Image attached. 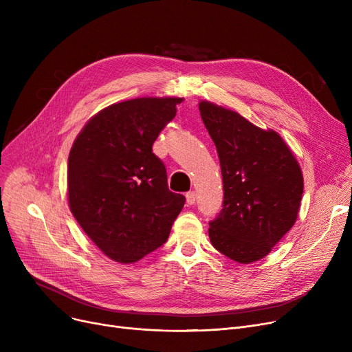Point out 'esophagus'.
Masks as SVG:
<instances>
[{"mask_svg":"<svg viewBox=\"0 0 352 352\" xmlns=\"http://www.w3.org/2000/svg\"><path fill=\"white\" fill-rule=\"evenodd\" d=\"M187 202H188V206H194L195 204V201H197V194H195V191H190V192H187Z\"/></svg>","mask_w":352,"mask_h":352,"instance_id":"esophagus-1","label":"esophagus"}]
</instances>
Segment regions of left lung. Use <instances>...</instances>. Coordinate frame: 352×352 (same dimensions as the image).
Returning a JSON list of instances; mask_svg holds the SVG:
<instances>
[{"mask_svg": "<svg viewBox=\"0 0 352 352\" xmlns=\"http://www.w3.org/2000/svg\"><path fill=\"white\" fill-rule=\"evenodd\" d=\"M199 113L224 184L223 210L210 221L211 244L236 263L261 260L297 219L304 188L300 165L272 129L208 101L199 102Z\"/></svg>", "mask_w": 352, "mask_h": 352, "instance_id": "1", "label": "left lung"}]
</instances>
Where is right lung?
Here are the masks:
<instances>
[{
    "label": "right lung",
    "instance_id": "add662e5",
    "mask_svg": "<svg viewBox=\"0 0 352 352\" xmlns=\"http://www.w3.org/2000/svg\"><path fill=\"white\" fill-rule=\"evenodd\" d=\"M182 98H135L92 117L68 157V202L107 256L131 264L168 239L186 197L170 191L153 144Z\"/></svg>",
    "mask_w": 352,
    "mask_h": 352
}]
</instances>
